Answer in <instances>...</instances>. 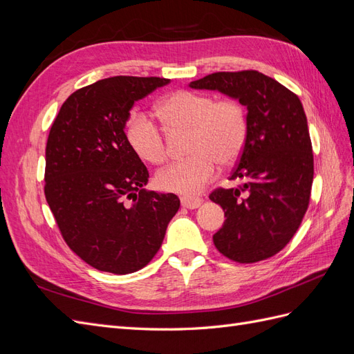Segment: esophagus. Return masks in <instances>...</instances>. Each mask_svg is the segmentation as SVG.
Instances as JSON below:
<instances>
[{
	"label": "esophagus",
	"instance_id": "esophagus-1",
	"mask_svg": "<svg viewBox=\"0 0 354 354\" xmlns=\"http://www.w3.org/2000/svg\"><path fill=\"white\" fill-rule=\"evenodd\" d=\"M202 199L198 196H181V205L187 209H195L201 207Z\"/></svg>",
	"mask_w": 354,
	"mask_h": 354
}]
</instances>
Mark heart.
Wrapping results in <instances>:
<instances>
[{
	"mask_svg": "<svg viewBox=\"0 0 354 354\" xmlns=\"http://www.w3.org/2000/svg\"><path fill=\"white\" fill-rule=\"evenodd\" d=\"M159 120L169 131H189L187 152L159 171L156 185L167 192L194 195L217 174L220 165L239 159L248 138V115L243 104L232 97L218 99L207 93L178 90L156 108ZM125 137L134 153L152 165L168 158L165 138L151 118L133 113L125 127Z\"/></svg>",
	"mask_w": 354,
	"mask_h": 354,
	"instance_id": "obj_1",
	"label": "heart"
}]
</instances>
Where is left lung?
Here are the masks:
<instances>
[{"label": "left lung", "mask_w": 354, "mask_h": 354, "mask_svg": "<svg viewBox=\"0 0 354 354\" xmlns=\"http://www.w3.org/2000/svg\"><path fill=\"white\" fill-rule=\"evenodd\" d=\"M189 87L220 91L248 111V138L230 176L242 185L209 195L226 217L214 245L238 263L269 259L292 239L310 201L313 152L303 104L257 71L216 72Z\"/></svg>", "instance_id": "8db88e82"}]
</instances>
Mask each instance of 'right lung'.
I'll list each match as a JSON object with an SVG mask.
<instances>
[{
  "instance_id": "obj_1",
  "label": "right lung",
  "mask_w": 354,
  "mask_h": 354,
  "mask_svg": "<svg viewBox=\"0 0 354 354\" xmlns=\"http://www.w3.org/2000/svg\"><path fill=\"white\" fill-rule=\"evenodd\" d=\"M169 80L112 77L72 93L46 147V199L63 239L102 272L143 269L180 208L174 194L147 192L149 171L125 137L134 102Z\"/></svg>"
}]
</instances>
